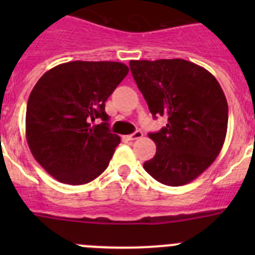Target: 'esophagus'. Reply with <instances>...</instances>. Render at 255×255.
<instances>
[{
	"mask_svg": "<svg viewBox=\"0 0 255 255\" xmlns=\"http://www.w3.org/2000/svg\"><path fill=\"white\" fill-rule=\"evenodd\" d=\"M140 138H143V132L139 131V130L138 131L132 132V134L128 135V139H129V140H138V139Z\"/></svg>",
	"mask_w": 255,
	"mask_h": 255,
	"instance_id": "34e87169",
	"label": "esophagus"
}]
</instances>
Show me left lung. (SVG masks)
<instances>
[{
    "label": "left lung",
    "instance_id": "left-lung-1",
    "mask_svg": "<svg viewBox=\"0 0 255 255\" xmlns=\"http://www.w3.org/2000/svg\"><path fill=\"white\" fill-rule=\"evenodd\" d=\"M129 65L153 117H167L164 128L149 134L157 150L144 170L164 185H185L222 149L229 121L224 91L204 67L181 58Z\"/></svg>",
    "mask_w": 255,
    "mask_h": 255
}]
</instances>
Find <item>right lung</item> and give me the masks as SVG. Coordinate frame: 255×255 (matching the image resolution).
Segmentation results:
<instances>
[{
  "label": "right lung",
  "instance_id": "obj_1",
  "mask_svg": "<svg viewBox=\"0 0 255 255\" xmlns=\"http://www.w3.org/2000/svg\"><path fill=\"white\" fill-rule=\"evenodd\" d=\"M128 73L121 62L71 61L38 80L26 106V140L51 176L82 185L107 168L120 136L110 131L106 101ZM97 118L103 123L93 126Z\"/></svg>",
  "mask_w": 255,
  "mask_h": 255
}]
</instances>
